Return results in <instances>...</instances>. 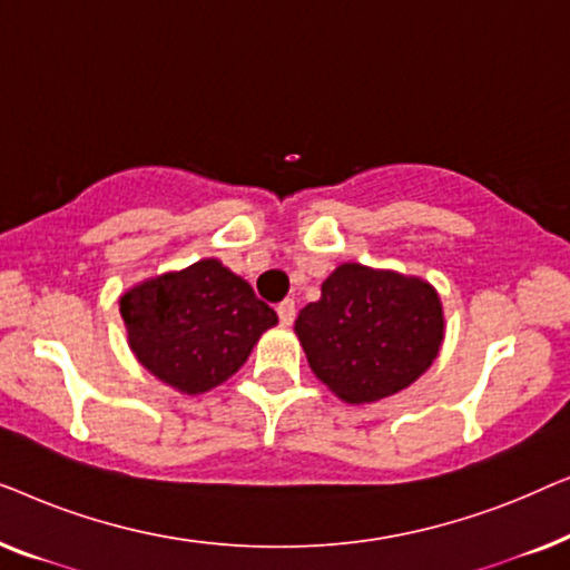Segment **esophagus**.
I'll return each mask as SVG.
<instances>
[{
    "mask_svg": "<svg viewBox=\"0 0 570 570\" xmlns=\"http://www.w3.org/2000/svg\"><path fill=\"white\" fill-rule=\"evenodd\" d=\"M277 316H279V324L291 326L293 318H295V301L285 298L283 303H277Z\"/></svg>",
    "mask_w": 570,
    "mask_h": 570,
    "instance_id": "obj_1",
    "label": "esophagus"
}]
</instances>
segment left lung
<instances>
[{
    "label": "left lung",
    "instance_id": "left-lung-1",
    "mask_svg": "<svg viewBox=\"0 0 570 570\" xmlns=\"http://www.w3.org/2000/svg\"><path fill=\"white\" fill-rule=\"evenodd\" d=\"M311 371L345 402H376L431 368L443 340L435 291L417 277L342 264L295 318Z\"/></svg>",
    "mask_w": 570,
    "mask_h": 570
}]
</instances>
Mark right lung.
<instances>
[{"label":"right lung","mask_w":570,"mask_h":570,"mask_svg":"<svg viewBox=\"0 0 570 570\" xmlns=\"http://www.w3.org/2000/svg\"><path fill=\"white\" fill-rule=\"evenodd\" d=\"M129 347L178 392L202 394L246 363L277 314L217 259L147 279L121 295Z\"/></svg>","instance_id":"right-lung-1"}]
</instances>
